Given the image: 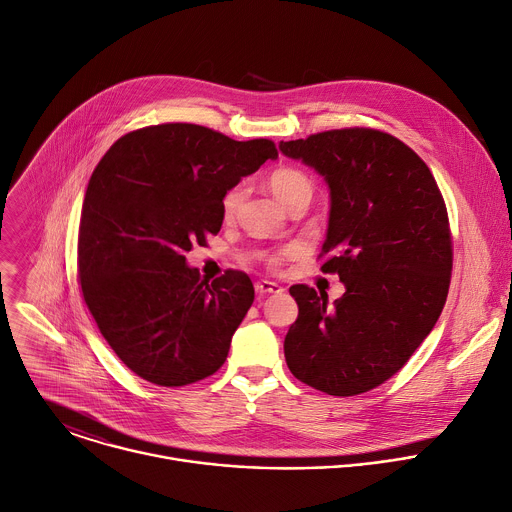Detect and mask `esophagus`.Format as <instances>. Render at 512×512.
<instances>
[{
    "instance_id": "esophagus-1",
    "label": "esophagus",
    "mask_w": 512,
    "mask_h": 512,
    "mask_svg": "<svg viewBox=\"0 0 512 512\" xmlns=\"http://www.w3.org/2000/svg\"><path fill=\"white\" fill-rule=\"evenodd\" d=\"M254 288H256L258 294H280V292L284 290L280 284L270 282V280H258V282L254 284Z\"/></svg>"
}]
</instances>
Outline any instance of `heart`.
I'll use <instances>...</instances> for the list:
<instances>
[{
    "mask_svg": "<svg viewBox=\"0 0 512 512\" xmlns=\"http://www.w3.org/2000/svg\"><path fill=\"white\" fill-rule=\"evenodd\" d=\"M270 189L284 203V206H288L290 201H294L298 197H313V181H311V177L306 175V173H302L300 169H294V167H282V169L274 171L270 175ZM242 195H244L242 187H234V189H230L224 195V201H222L224 216H232L236 212L238 203L242 201ZM294 252H298L296 246L280 250V252H274V254L268 256V262L272 266H278L284 256L294 254Z\"/></svg>",
    "mask_w": 512,
    "mask_h": 512,
    "instance_id": "b5f03b06",
    "label": "heart"
}]
</instances>
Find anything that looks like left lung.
I'll return each instance as SVG.
<instances>
[{"label":"left lung","instance_id":"left-lung-1","mask_svg":"<svg viewBox=\"0 0 512 512\" xmlns=\"http://www.w3.org/2000/svg\"><path fill=\"white\" fill-rule=\"evenodd\" d=\"M331 191L323 272L345 294L290 286L298 317L284 339L290 373L329 395L365 393L395 375L434 329L450 286L452 234L438 183L405 143L365 127L280 141Z\"/></svg>","mask_w":512,"mask_h":512}]
</instances>
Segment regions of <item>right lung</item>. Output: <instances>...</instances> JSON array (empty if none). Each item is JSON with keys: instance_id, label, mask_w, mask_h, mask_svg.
I'll use <instances>...</instances> for the list:
<instances>
[{"instance_id": "1", "label": "right lung", "mask_w": 512, "mask_h": 512, "mask_svg": "<svg viewBox=\"0 0 512 512\" xmlns=\"http://www.w3.org/2000/svg\"><path fill=\"white\" fill-rule=\"evenodd\" d=\"M278 151L191 123L121 137L96 165L78 228V278L98 331L139 377L181 387L214 375L254 302L248 274L212 284L185 252L224 222V195Z\"/></svg>"}]
</instances>
